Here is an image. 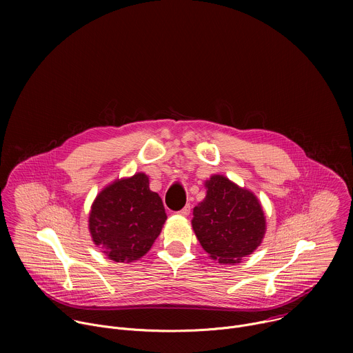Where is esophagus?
Instances as JSON below:
<instances>
[{"instance_id":"34e87169","label":"esophagus","mask_w":353,"mask_h":353,"mask_svg":"<svg viewBox=\"0 0 353 353\" xmlns=\"http://www.w3.org/2000/svg\"><path fill=\"white\" fill-rule=\"evenodd\" d=\"M190 211H191V207H190V204H187L183 210H180V211H179V214H180V215H183V216H187V215L190 214Z\"/></svg>"}]
</instances>
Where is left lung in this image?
Wrapping results in <instances>:
<instances>
[{"instance_id": "obj_1", "label": "left lung", "mask_w": 353, "mask_h": 353, "mask_svg": "<svg viewBox=\"0 0 353 353\" xmlns=\"http://www.w3.org/2000/svg\"><path fill=\"white\" fill-rule=\"evenodd\" d=\"M207 195L194 208L191 221L196 239L221 264H234L261 244L265 216L257 196L229 179L215 174Z\"/></svg>"}]
</instances>
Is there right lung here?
<instances>
[{"label": "right lung", "instance_id": "add662e5", "mask_svg": "<svg viewBox=\"0 0 353 353\" xmlns=\"http://www.w3.org/2000/svg\"><path fill=\"white\" fill-rule=\"evenodd\" d=\"M166 221L161 196L149 190L148 176L137 173L100 192L89 214L93 243L116 263L145 256Z\"/></svg>", "mask_w": 353, "mask_h": 353}]
</instances>
